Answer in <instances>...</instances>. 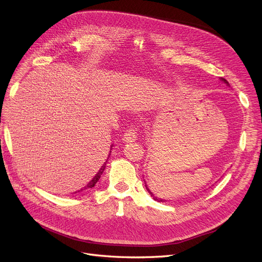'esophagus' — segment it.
<instances>
[{"label":"esophagus","instance_id":"obj_1","mask_svg":"<svg viewBox=\"0 0 262 262\" xmlns=\"http://www.w3.org/2000/svg\"><path fill=\"white\" fill-rule=\"evenodd\" d=\"M138 140V132L135 128H130L127 132L123 134V141L124 143H131Z\"/></svg>","mask_w":262,"mask_h":262}]
</instances>
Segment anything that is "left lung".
Wrapping results in <instances>:
<instances>
[{
    "label": "left lung",
    "mask_w": 262,
    "mask_h": 262,
    "mask_svg": "<svg viewBox=\"0 0 262 262\" xmlns=\"http://www.w3.org/2000/svg\"><path fill=\"white\" fill-rule=\"evenodd\" d=\"M220 81H222V82L223 83H225V84H227L228 86H230V83L228 82V81L227 80H225V79H223V78H220ZM144 182H145V181H144ZM145 187H146V189H147V192L150 194V196L152 197V198H154V200L155 201H157V202H159V203H162V202H167V201H165L164 200V198H159V197H157L156 195H154V194H152V192L150 191V189L148 188V186H147V184H146V182H145Z\"/></svg>",
    "instance_id": "8db88e82"
}]
</instances>
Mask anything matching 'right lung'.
Listing matches in <instances>:
<instances>
[{
    "label": "right lung",
    "instance_id": "right-lung-1",
    "mask_svg": "<svg viewBox=\"0 0 262 262\" xmlns=\"http://www.w3.org/2000/svg\"><path fill=\"white\" fill-rule=\"evenodd\" d=\"M114 145H112L111 147H113ZM111 152H112V150H111ZM111 155V154H110ZM108 159V158H107ZM106 162H107V160H106ZM106 162H104V165L101 167V169L98 170V172L94 176V178L91 180V181H90L83 188H81V189H79L78 192H80V191H84V189H89V188H92V187H94L95 186V184L97 183V181L98 180H100V178H101V176L103 174V172H104V170H105V167H106ZM77 193V192H76Z\"/></svg>",
    "mask_w": 262,
    "mask_h": 262
}]
</instances>
